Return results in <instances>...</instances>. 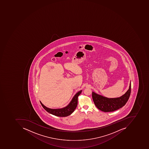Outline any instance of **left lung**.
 Listing matches in <instances>:
<instances>
[{
	"label": "left lung",
	"mask_w": 149,
	"mask_h": 149,
	"mask_svg": "<svg viewBox=\"0 0 149 149\" xmlns=\"http://www.w3.org/2000/svg\"><path fill=\"white\" fill-rule=\"evenodd\" d=\"M131 85L130 84L128 91L120 97L109 98L92 92V98L96 107L104 112L116 111L125 105L130 95Z\"/></svg>",
	"instance_id": "obj_1"
}]
</instances>
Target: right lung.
Here are the masks:
<instances>
[{"label": "right lung", "instance_id": "1", "mask_svg": "<svg viewBox=\"0 0 149 149\" xmlns=\"http://www.w3.org/2000/svg\"><path fill=\"white\" fill-rule=\"evenodd\" d=\"M82 91L77 93L67 106L61 109H51L46 107L40 102L43 108L50 114L59 117H66L71 115L77 107L78 102V97L81 94Z\"/></svg>", "mask_w": 149, "mask_h": 149}]
</instances>
